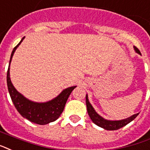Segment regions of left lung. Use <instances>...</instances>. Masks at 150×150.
I'll use <instances>...</instances> for the list:
<instances>
[{
	"label": "left lung",
	"instance_id": "1",
	"mask_svg": "<svg viewBox=\"0 0 150 150\" xmlns=\"http://www.w3.org/2000/svg\"><path fill=\"white\" fill-rule=\"evenodd\" d=\"M134 50L137 53L141 55V52L138 50V48H136L135 46H134ZM86 108H87V112L89 114L90 118L91 119V120L93 121V123H95L96 125H98L100 127L108 130V131H115V130H118V129L123 127L127 124H128L129 123H131V121L134 120V119L137 117V116L139 115V113L132 115L131 116L128 117V118L124 119V120H105V118H103L102 116H100L98 114L94 108L92 106V105L90 104L88 99V95L86 94Z\"/></svg>",
	"mask_w": 150,
	"mask_h": 150
}]
</instances>
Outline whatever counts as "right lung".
<instances>
[{"label": "right lung", "mask_w": 150, "mask_h": 150, "mask_svg": "<svg viewBox=\"0 0 150 150\" xmlns=\"http://www.w3.org/2000/svg\"><path fill=\"white\" fill-rule=\"evenodd\" d=\"M24 38H22L20 42L11 52L8 69L7 72V85L11 100L19 114L23 118H26L32 123H37L39 125H45L57 120L60 117V114L64 111L67 98L70 96L72 90L76 87V86L66 88L62 90V92L59 95L46 102L32 101L25 98L22 93L18 92L16 89L14 87L10 79V64L15 51L19 47V45L21 44Z\"/></svg>", "instance_id": "1"}]
</instances>
